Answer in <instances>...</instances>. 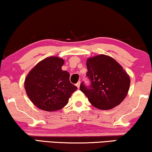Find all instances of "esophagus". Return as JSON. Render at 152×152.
I'll use <instances>...</instances> for the list:
<instances>
[{
    "instance_id": "1",
    "label": "esophagus",
    "mask_w": 152,
    "mask_h": 152,
    "mask_svg": "<svg viewBox=\"0 0 152 152\" xmlns=\"http://www.w3.org/2000/svg\"><path fill=\"white\" fill-rule=\"evenodd\" d=\"M80 85H81V82H80V81H78V83H76V86H77L78 88H80Z\"/></svg>"
}]
</instances>
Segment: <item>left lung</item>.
<instances>
[{"instance_id": "1", "label": "left lung", "mask_w": 152, "mask_h": 152, "mask_svg": "<svg viewBox=\"0 0 152 152\" xmlns=\"http://www.w3.org/2000/svg\"><path fill=\"white\" fill-rule=\"evenodd\" d=\"M87 76L91 85L82 83L80 90L91 105L100 110H110L125 98L130 86V78L114 58L99 54L87 58Z\"/></svg>"}]
</instances>
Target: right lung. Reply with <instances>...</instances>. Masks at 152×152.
Returning a JSON list of instances; mask_svg holds the SVG:
<instances>
[{"mask_svg":"<svg viewBox=\"0 0 152 152\" xmlns=\"http://www.w3.org/2000/svg\"><path fill=\"white\" fill-rule=\"evenodd\" d=\"M64 60L50 56L42 60L31 69L24 86L31 101L38 108L56 111L63 108L71 95L77 89L70 83V75L62 71Z\"/></svg>","mask_w":152,"mask_h":152,"instance_id":"obj_1","label":"right lung"}]
</instances>
